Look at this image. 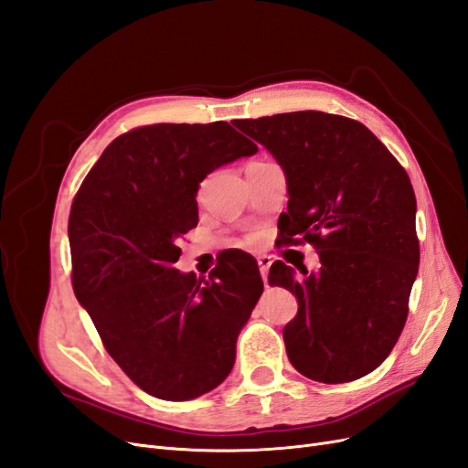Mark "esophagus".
<instances>
[{"label": "esophagus", "instance_id": "obj_1", "mask_svg": "<svg viewBox=\"0 0 468 468\" xmlns=\"http://www.w3.org/2000/svg\"><path fill=\"white\" fill-rule=\"evenodd\" d=\"M271 258L269 256H260L258 258V265H260V273H261V279H263V282L267 285V273H269V267H271Z\"/></svg>", "mask_w": 468, "mask_h": 468}]
</instances>
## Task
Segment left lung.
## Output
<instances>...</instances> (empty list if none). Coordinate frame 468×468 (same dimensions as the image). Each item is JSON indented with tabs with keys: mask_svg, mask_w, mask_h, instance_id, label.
Returning <instances> with one entry per match:
<instances>
[{
	"mask_svg": "<svg viewBox=\"0 0 468 468\" xmlns=\"http://www.w3.org/2000/svg\"><path fill=\"white\" fill-rule=\"evenodd\" d=\"M287 177L282 244H314L320 269L301 275L282 261L269 285L296 296L285 325L287 356L301 375L337 385L375 371L408 316L418 275L416 195L404 167L365 124L322 111L234 122Z\"/></svg>",
	"mask_w": 468,
	"mask_h": 468,
	"instance_id": "left-lung-1",
	"label": "left lung"
}]
</instances>
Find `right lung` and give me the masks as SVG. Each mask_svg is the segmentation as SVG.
Returning a JSON list of instances; mask_svg holds the SVG:
<instances>
[{
	"label": "right lung",
	"instance_id": "1",
	"mask_svg": "<svg viewBox=\"0 0 468 468\" xmlns=\"http://www.w3.org/2000/svg\"><path fill=\"white\" fill-rule=\"evenodd\" d=\"M256 152L224 121L143 126L105 148L69 210L76 299L109 356L155 399L193 400L232 371L263 292L258 263L238 256L208 277L174 263L179 236L199 222V183Z\"/></svg>",
	"mask_w": 468,
	"mask_h": 468
}]
</instances>
